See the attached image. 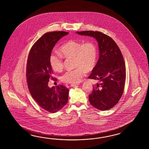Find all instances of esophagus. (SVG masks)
Here are the masks:
<instances>
[{
  "instance_id": "34e87169",
  "label": "esophagus",
  "mask_w": 149,
  "mask_h": 149,
  "mask_svg": "<svg viewBox=\"0 0 149 149\" xmlns=\"http://www.w3.org/2000/svg\"><path fill=\"white\" fill-rule=\"evenodd\" d=\"M78 85V84H71L70 86L71 87H74V86H76Z\"/></svg>"
}]
</instances>
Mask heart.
<instances>
[{"label":"heart","mask_w":149,"mask_h":149,"mask_svg":"<svg viewBox=\"0 0 149 149\" xmlns=\"http://www.w3.org/2000/svg\"><path fill=\"white\" fill-rule=\"evenodd\" d=\"M60 55L52 53L49 56V63L55 71H60L63 68L62 56L65 58L73 57V65L76 68L68 70L61 77L64 82L76 84L80 81L85 76L86 71H92L97 60V49L95 42L87 41L81 42L70 40L59 48Z\"/></svg>","instance_id":"1"}]
</instances>
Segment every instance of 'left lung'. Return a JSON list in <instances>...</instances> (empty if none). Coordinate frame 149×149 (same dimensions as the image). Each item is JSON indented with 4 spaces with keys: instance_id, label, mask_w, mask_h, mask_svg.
Segmentation results:
<instances>
[{
    "instance_id": "8db88e82",
    "label": "left lung",
    "mask_w": 149,
    "mask_h": 149,
    "mask_svg": "<svg viewBox=\"0 0 149 149\" xmlns=\"http://www.w3.org/2000/svg\"><path fill=\"white\" fill-rule=\"evenodd\" d=\"M77 33L92 37L98 42L100 57L88 78L98 80L100 83L93 85L89 101L100 110H108L117 104L124 92L126 67L123 56L116 42L101 32L84 31Z\"/></svg>"
}]
</instances>
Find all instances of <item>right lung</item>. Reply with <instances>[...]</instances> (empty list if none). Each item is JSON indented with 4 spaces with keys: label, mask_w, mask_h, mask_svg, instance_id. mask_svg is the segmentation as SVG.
Masks as SVG:
<instances>
[{
    "label": "right lung",
    "mask_w": 149,
    "mask_h": 149,
    "mask_svg": "<svg viewBox=\"0 0 149 149\" xmlns=\"http://www.w3.org/2000/svg\"><path fill=\"white\" fill-rule=\"evenodd\" d=\"M68 33L65 31L45 33L33 45L28 57L26 76L29 92L42 109L51 113L60 110L68 101L69 89L65 86L60 85L49 88L48 86L49 79H54L49 63L52 51L57 41Z\"/></svg>",
    "instance_id": "add662e5"
}]
</instances>
